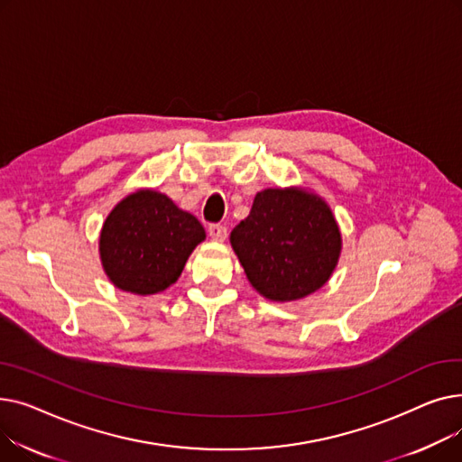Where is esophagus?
<instances>
[{
	"label": "esophagus",
	"instance_id": "34e87169",
	"mask_svg": "<svg viewBox=\"0 0 462 462\" xmlns=\"http://www.w3.org/2000/svg\"><path fill=\"white\" fill-rule=\"evenodd\" d=\"M208 232H209V237H211L213 241H225L226 236H228V230H226V226H223V225H209Z\"/></svg>",
	"mask_w": 462,
	"mask_h": 462
}]
</instances>
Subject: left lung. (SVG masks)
Segmentation results:
<instances>
[{
  "instance_id": "left-lung-1",
  "label": "left lung",
  "mask_w": 462,
  "mask_h": 462,
  "mask_svg": "<svg viewBox=\"0 0 462 462\" xmlns=\"http://www.w3.org/2000/svg\"><path fill=\"white\" fill-rule=\"evenodd\" d=\"M230 245L256 292L286 303L314 294L331 279L343 236L320 194L275 187L256 192L251 213L230 234Z\"/></svg>"
}]
</instances>
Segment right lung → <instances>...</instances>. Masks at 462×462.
Masks as SVG:
<instances>
[{
    "instance_id": "obj_1",
    "label": "right lung",
    "mask_w": 462,
    "mask_h": 462,
    "mask_svg": "<svg viewBox=\"0 0 462 462\" xmlns=\"http://www.w3.org/2000/svg\"><path fill=\"white\" fill-rule=\"evenodd\" d=\"M206 230L166 194L142 187L106 215L99 256L108 281L124 292L153 296L172 286Z\"/></svg>"
}]
</instances>
